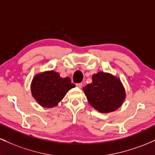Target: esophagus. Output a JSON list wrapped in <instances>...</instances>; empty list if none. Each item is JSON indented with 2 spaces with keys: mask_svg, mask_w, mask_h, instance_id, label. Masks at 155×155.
<instances>
[{
  "mask_svg": "<svg viewBox=\"0 0 155 155\" xmlns=\"http://www.w3.org/2000/svg\"><path fill=\"white\" fill-rule=\"evenodd\" d=\"M76 85V87H79V88L82 87V83H77Z\"/></svg>",
  "mask_w": 155,
  "mask_h": 155,
  "instance_id": "obj_1",
  "label": "esophagus"
}]
</instances>
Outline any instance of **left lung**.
<instances>
[{"label": "left lung", "instance_id": "obj_1", "mask_svg": "<svg viewBox=\"0 0 155 155\" xmlns=\"http://www.w3.org/2000/svg\"><path fill=\"white\" fill-rule=\"evenodd\" d=\"M92 82L83 88L88 102L101 113L120 108L125 99V90L120 79L104 72L92 75Z\"/></svg>", "mask_w": 155, "mask_h": 155}]
</instances>
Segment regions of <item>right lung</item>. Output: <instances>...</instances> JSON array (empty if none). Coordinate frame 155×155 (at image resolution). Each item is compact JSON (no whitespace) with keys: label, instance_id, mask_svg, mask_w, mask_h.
Here are the masks:
<instances>
[{"label":"right lung","instance_id":"obj_1","mask_svg":"<svg viewBox=\"0 0 155 155\" xmlns=\"http://www.w3.org/2000/svg\"><path fill=\"white\" fill-rule=\"evenodd\" d=\"M75 87L69 77L62 78L54 71H45L34 76L31 83V93L39 105L45 108L56 106L66 95Z\"/></svg>","mask_w":155,"mask_h":155}]
</instances>
